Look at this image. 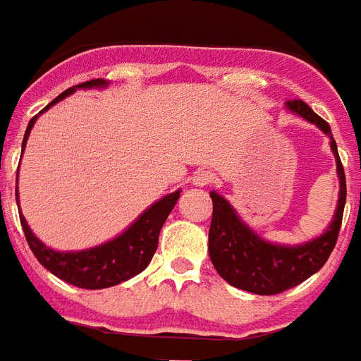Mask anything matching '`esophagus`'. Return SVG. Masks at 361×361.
Listing matches in <instances>:
<instances>
[{
	"label": "esophagus",
	"instance_id": "1",
	"mask_svg": "<svg viewBox=\"0 0 361 361\" xmlns=\"http://www.w3.org/2000/svg\"><path fill=\"white\" fill-rule=\"evenodd\" d=\"M214 180V173L208 169H199L197 173L193 175V184L199 188H204Z\"/></svg>",
	"mask_w": 361,
	"mask_h": 361
}]
</instances>
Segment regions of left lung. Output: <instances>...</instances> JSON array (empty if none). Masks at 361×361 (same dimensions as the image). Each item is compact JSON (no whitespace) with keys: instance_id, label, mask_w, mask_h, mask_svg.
<instances>
[{"instance_id":"1","label":"left lung","mask_w":361,"mask_h":361,"mask_svg":"<svg viewBox=\"0 0 361 361\" xmlns=\"http://www.w3.org/2000/svg\"><path fill=\"white\" fill-rule=\"evenodd\" d=\"M286 109L305 118L310 123L317 125L330 138V149L336 157L339 177L338 208L334 219L321 236L300 245H279L262 240L249 225L241 221V217L227 199L221 197L217 192H210L214 202L212 223L208 232L210 260L223 281L256 295L282 293L305 282L326 264L338 241L347 199L345 171L330 125L321 116L315 114L305 101H288Z\"/></svg>"}]
</instances>
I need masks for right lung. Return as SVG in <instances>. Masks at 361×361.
I'll return each instance as SVG.
<instances>
[{
	"instance_id": "obj_1",
	"label": "right lung",
	"mask_w": 361,
	"mask_h": 361,
	"mask_svg": "<svg viewBox=\"0 0 361 361\" xmlns=\"http://www.w3.org/2000/svg\"><path fill=\"white\" fill-rule=\"evenodd\" d=\"M105 86H109L105 79H92L77 86H71L66 92H62L59 97H55L46 109H42L40 114L46 112L55 103L64 99L66 95L79 90V88H105ZM38 116L31 118V121L27 125L22 153ZM178 197H180V190L169 193V195L162 197L154 204H151L127 231L121 232L120 236H116L114 240L101 243L97 247H92V249H85V251H55L51 247L44 245L32 234V231L27 225L25 217L20 216V221H22L23 234H25V240L31 247L32 255L37 256V260L47 271H51L53 275L59 276L61 281L77 286V288L103 290V288H110V286L129 281V279L142 273L149 266V262H151L157 247H159L160 228L168 219L169 212L173 210ZM16 202L18 210H20L18 188Z\"/></svg>"
}]
</instances>
